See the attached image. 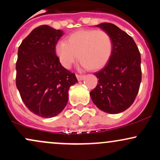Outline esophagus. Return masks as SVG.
Here are the masks:
<instances>
[{
  "label": "esophagus",
  "mask_w": 160,
  "mask_h": 160,
  "mask_svg": "<svg viewBox=\"0 0 160 160\" xmlns=\"http://www.w3.org/2000/svg\"><path fill=\"white\" fill-rule=\"evenodd\" d=\"M76 77H77V78H78V80H82L84 79V78H85V76H84V75H82V74H77Z\"/></svg>",
  "instance_id": "obj_1"
}]
</instances>
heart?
Masks as SVG:
<instances>
[{
    "label": "heart",
    "mask_w": 160,
    "mask_h": 160,
    "mask_svg": "<svg viewBox=\"0 0 160 160\" xmlns=\"http://www.w3.org/2000/svg\"><path fill=\"white\" fill-rule=\"evenodd\" d=\"M113 50L111 37L104 30L81 29L71 33L66 41H58L55 52L60 63L70 68L78 59L86 69L97 71L109 61Z\"/></svg>",
    "instance_id": "1"
}]
</instances>
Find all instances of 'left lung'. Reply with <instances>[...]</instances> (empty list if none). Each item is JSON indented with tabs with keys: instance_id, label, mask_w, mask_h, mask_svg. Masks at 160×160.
Segmentation results:
<instances>
[{
	"instance_id": "1",
	"label": "left lung",
	"mask_w": 160,
	"mask_h": 160,
	"mask_svg": "<svg viewBox=\"0 0 160 160\" xmlns=\"http://www.w3.org/2000/svg\"><path fill=\"white\" fill-rule=\"evenodd\" d=\"M96 26L111 37L113 50L105 67L94 74L98 82L90 96L98 109L115 114L129 108L138 93L141 54L132 38L115 25L104 22Z\"/></svg>"
}]
</instances>
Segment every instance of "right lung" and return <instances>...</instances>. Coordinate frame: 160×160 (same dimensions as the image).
<instances>
[{
  "label": "right lung",
  "mask_w": 160,
  "mask_h": 160,
  "mask_svg": "<svg viewBox=\"0 0 160 160\" xmlns=\"http://www.w3.org/2000/svg\"><path fill=\"white\" fill-rule=\"evenodd\" d=\"M62 35L61 30L40 25L22 40L18 50L16 87L29 111L43 118L63 111L70 86L78 82L75 74L61 65L55 52Z\"/></svg>",
  "instance_id": "obj_1"
}]
</instances>
